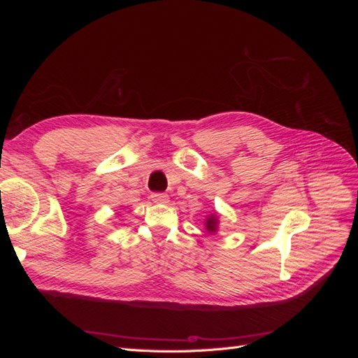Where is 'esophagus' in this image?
Here are the masks:
<instances>
[{"instance_id":"1","label":"esophagus","mask_w":358,"mask_h":358,"mask_svg":"<svg viewBox=\"0 0 358 358\" xmlns=\"http://www.w3.org/2000/svg\"><path fill=\"white\" fill-rule=\"evenodd\" d=\"M150 199H152L154 203H159V204H164V203H169V196L164 192H154L152 196H150Z\"/></svg>"}]
</instances>
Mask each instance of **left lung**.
I'll use <instances>...</instances> for the list:
<instances>
[{
  "label": "left lung",
  "mask_w": 358,
  "mask_h": 358,
  "mask_svg": "<svg viewBox=\"0 0 358 358\" xmlns=\"http://www.w3.org/2000/svg\"><path fill=\"white\" fill-rule=\"evenodd\" d=\"M218 224H220V220H218V215L215 213H210L208 218H206V230H208L209 233H215L216 230H218Z\"/></svg>",
  "instance_id": "8db88e82"
}]
</instances>
